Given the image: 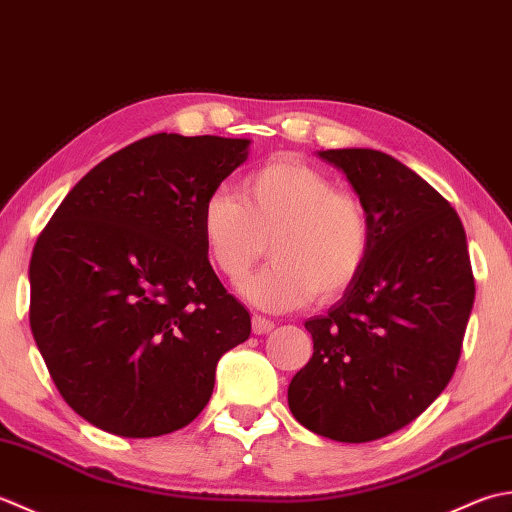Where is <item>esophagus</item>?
<instances>
[{"label":"esophagus","mask_w":512,"mask_h":512,"mask_svg":"<svg viewBox=\"0 0 512 512\" xmlns=\"http://www.w3.org/2000/svg\"><path fill=\"white\" fill-rule=\"evenodd\" d=\"M252 329H254V333H269L271 329H274V322L271 320H267V318H263V316H254L252 318Z\"/></svg>","instance_id":"34e87169"}]
</instances>
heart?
<instances>
[{
  "label": "heart",
  "instance_id": "b5f03b06",
  "mask_svg": "<svg viewBox=\"0 0 512 512\" xmlns=\"http://www.w3.org/2000/svg\"><path fill=\"white\" fill-rule=\"evenodd\" d=\"M203 243L214 269L241 283L269 241L271 263L241 287L267 311L344 294L373 245L371 214L358 194L300 161H269L247 172L238 194L216 190L201 207Z\"/></svg>",
  "mask_w": 512,
  "mask_h": 512
}]
</instances>
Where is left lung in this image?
<instances>
[{"instance_id":"obj_1","label":"left lung","mask_w":512,"mask_h":512,"mask_svg":"<svg viewBox=\"0 0 512 512\" xmlns=\"http://www.w3.org/2000/svg\"><path fill=\"white\" fill-rule=\"evenodd\" d=\"M367 205V265L327 316L305 322L314 356L289 384L296 420L336 442H373L413 422L451 382L475 300L460 216L393 156L325 150Z\"/></svg>"}]
</instances>
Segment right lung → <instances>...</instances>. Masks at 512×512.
Wrapping results in <instances>:
<instances>
[{
	"instance_id": "add662e5",
	"label": "right lung",
	"mask_w": 512,
	"mask_h": 512,
	"mask_svg": "<svg viewBox=\"0 0 512 512\" xmlns=\"http://www.w3.org/2000/svg\"><path fill=\"white\" fill-rule=\"evenodd\" d=\"M247 139L159 132L72 187L30 258V329L61 398L121 437L179 431L252 333L207 258L201 207Z\"/></svg>"
}]
</instances>
